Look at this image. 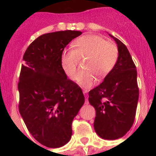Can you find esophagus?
Instances as JSON below:
<instances>
[{
	"label": "esophagus",
	"instance_id": "34e87169",
	"mask_svg": "<svg viewBox=\"0 0 156 156\" xmlns=\"http://www.w3.org/2000/svg\"><path fill=\"white\" fill-rule=\"evenodd\" d=\"M83 94H84L85 96V98H86V101H85V103L86 104H88V100H87V97H88V94H87V90H83Z\"/></svg>",
	"mask_w": 156,
	"mask_h": 156
}]
</instances>
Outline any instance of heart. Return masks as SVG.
I'll return each instance as SVG.
<instances>
[{
    "label": "heart",
    "instance_id": "1",
    "mask_svg": "<svg viewBox=\"0 0 156 156\" xmlns=\"http://www.w3.org/2000/svg\"><path fill=\"white\" fill-rule=\"evenodd\" d=\"M73 49H65L61 55V66L65 73L73 80L79 59L87 57L83 62L86 71L76 76L77 83L82 87H91L95 76L103 78L113 69L119 58L116 45L98 35H86L73 43Z\"/></svg>",
    "mask_w": 156,
    "mask_h": 156
}]
</instances>
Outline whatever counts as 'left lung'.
Masks as SVG:
<instances>
[{
  "label": "left lung",
  "mask_w": 156,
  "mask_h": 156,
  "mask_svg": "<svg viewBox=\"0 0 156 156\" xmlns=\"http://www.w3.org/2000/svg\"><path fill=\"white\" fill-rule=\"evenodd\" d=\"M113 38L119 50L114 69L103 82L89 91L88 101L95 108V132L105 140L123 137L131 128L137 110L139 90L137 70L127 48Z\"/></svg>",
  "instance_id": "left-lung-1"
}]
</instances>
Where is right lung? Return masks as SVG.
<instances>
[{
	"instance_id": "right-lung-1",
	"label": "right lung",
	"mask_w": 156,
	"mask_h": 156,
	"mask_svg": "<svg viewBox=\"0 0 156 156\" xmlns=\"http://www.w3.org/2000/svg\"><path fill=\"white\" fill-rule=\"evenodd\" d=\"M81 34L74 30L43 34L23 55L19 112L32 136L48 148H60L69 141L72 122L84 103L81 88L67 79L60 62L66 45Z\"/></svg>"
}]
</instances>
